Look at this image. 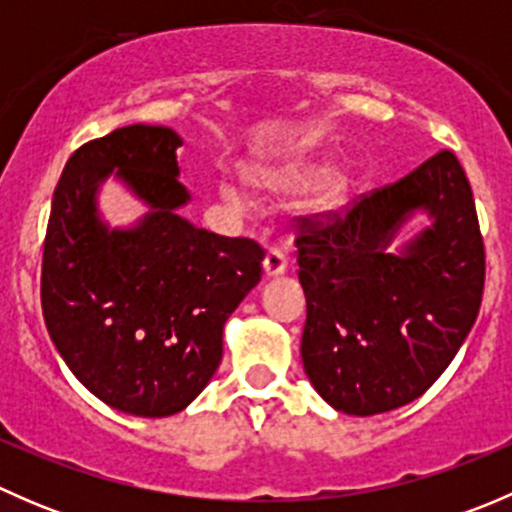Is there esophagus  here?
<instances>
[{
  "label": "esophagus",
  "mask_w": 512,
  "mask_h": 512,
  "mask_svg": "<svg viewBox=\"0 0 512 512\" xmlns=\"http://www.w3.org/2000/svg\"><path fill=\"white\" fill-rule=\"evenodd\" d=\"M262 270H265L267 277L285 275V270H287L285 252L277 250V247H272V250L265 255V262H262Z\"/></svg>",
  "instance_id": "1"
}]
</instances>
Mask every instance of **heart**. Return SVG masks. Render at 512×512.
<instances>
[{"label":"heart","mask_w":512,"mask_h":512,"mask_svg":"<svg viewBox=\"0 0 512 512\" xmlns=\"http://www.w3.org/2000/svg\"><path fill=\"white\" fill-rule=\"evenodd\" d=\"M319 177H322V168L309 163L250 165L245 170L247 183L265 198H289V195H299L314 188L304 208L314 218H327V215L339 213L347 205L349 195H352V180L344 173H327L322 181L318 180ZM218 195L235 213H245L247 205H250L245 188L232 178H220Z\"/></svg>","instance_id":"heart-1"}]
</instances>
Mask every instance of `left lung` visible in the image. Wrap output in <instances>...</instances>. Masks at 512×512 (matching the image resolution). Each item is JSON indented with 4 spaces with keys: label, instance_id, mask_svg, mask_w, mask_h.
Returning <instances> with one entry per match:
<instances>
[{
    "label": "left lung",
    "instance_id": "left-lung-1",
    "mask_svg": "<svg viewBox=\"0 0 512 512\" xmlns=\"http://www.w3.org/2000/svg\"><path fill=\"white\" fill-rule=\"evenodd\" d=\"M414 217L427 225L394 246ZM297 265L314 391L349 416L416 401L466 342L483 297V237L458 158L436 153L327 225L302 220Z\"/></svg>",
    "mask_w": 512,
    "mask_h": 512
}]
</instances>
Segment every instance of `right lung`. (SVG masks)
<instances>
[{"mask_svg": "<svg viewBox=\"0 0 512 512\" xmlns=\"http://www.w3.org/2000/svg\"><path fill=\"white\" fill-rule=\"evenodd\" d=\"M183 138L165 126L116 128L81 146L51 200L41 309L71 374L111 409L183 411L223 359V329L262 277V247L200 230L180 208ZM118 179L149 210L111 228L97 190Z\"/></svg>", "mask_w": 512, "mask_h": 512, "instance_id": "obj_1", "label": "right lung"}]
</instances>
